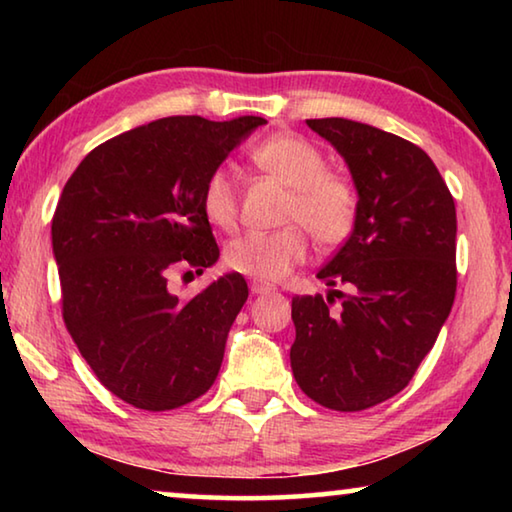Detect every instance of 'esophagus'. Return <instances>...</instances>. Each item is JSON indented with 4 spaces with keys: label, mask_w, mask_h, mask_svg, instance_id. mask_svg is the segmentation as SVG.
Returning <instances> with one entry per match:
<instances>
[{
    "label": "esophagus",
    "mask_w": 512,
    "mask_h": 512,
    "mask_svg": "<svg viewBox=\"0 0 512 512\" xmlns=\"http://www.w3.org/2000/svg\"><path fill=\"white\" fill-rule=\"evenodd\" d=\"M250 291H253L255 296H264V293H271V291H275V287H273V284H266V282L253 280V282H250Z\"/></svg>",
    "instance_id": "obj_1"
}]
</instances>
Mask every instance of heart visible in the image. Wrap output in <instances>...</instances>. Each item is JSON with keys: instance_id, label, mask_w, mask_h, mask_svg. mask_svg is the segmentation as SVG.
I'll return each instance as SVG.
<instances>
[{"instance_id": "heart-1", "label": "heart", "mask_w": 512, "mask_h": 512, "mask_svg": "<svg viewBox=\"0 0 512 512\" xmlns=\"http://www.w3.org/2000/svg\"><path fill=\"white\" fill-rule=\"evenodd\" d=\"M253 160L289 187L282 221H296L273 232H248L225 244L228 268L259 282H277L305 262L309 237L320 246H336L350 237L357 219V196L343 178L325 171L316 146L296 135H273L255 146ZM205 219L221 230L237 225V192L230 173L216 169L207 176L201 194Z\"/></svg>"}]
</instances>
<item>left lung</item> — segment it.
Wrapping results in <instances>:
<instances>
[{
    "label": "left lung",
    "instance_id": "1",
    "mask_svg": "<svg viewBox=\"0 0 512 512\" xmlns=\"http://www.w3.org/2000/svg\"><path fill=\"white\" fill-rule=\"evenodd\" d=\"M307 126L339 151L359 201L348 241L318 271L348 293L291 300V370L320 406L363 411L409 384L452 311L456 207L420 146L343 117Z\"/></svg>",
    "mask_w": 512,
    "mask_h": 512
}]
</instances>
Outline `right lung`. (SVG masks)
<instances>
[{
	"label": "right lung",
	"instance_id": "1",
	"mask_svg": "<svg viewBox=\"0 0 512 512\" xmlns=\"http://www.w3.org/2000/svg\"><path fill=\"white\" fill-rule=\"evenodd\" d=\"M264 124L253 115L151 121L85 155L60 194L51 246L67 332L101 384L135 409H178L219 375L248 298L244 275L225 273L185 302L169 275L216 264L203 185Z\"/></svg>",
	"mask_w": 512,
	"mask_h": 512
}]
</instances>
